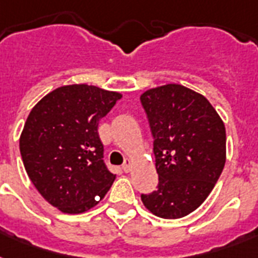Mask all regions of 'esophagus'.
Instances as JSON below:
<instances>
[{
  "instance_id": "obj_1",
  "label": "esophagus",
  "mask_w": 258,
  "mask_h": 258,
  "mask_svg": "<svg viewBox=\"0 0 258 258\" xmlns=\"http://www.w3.org/2000/svg\"><path fill=\"white\" fill-rule=\"evenodd\" d=\"M131 165H133V161L127 158V159L124 161V163H123V166H121V169L124 170L125 172H128L130 170H131Z\"/></svg>"
}]
</instances>
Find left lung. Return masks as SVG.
I'll use <instances>...</instances> for the list:
<instances>
[{"instance_id":"left-lung-1","label":"left lung","mask_w":258,"mask_h":258,"mask_svg":"<svg viewBox=\"0 0 258 258\" xmlns=\"http://www.w3.org/2000/svg\"><path fill=\"white\" fill-rule=\"evenodd\" d=\"M141 101L159 176L158 190L142 194V202L157 217L182 218L204 204L224 170V121L204 95L180 84L147 89Z\"/></svg>"}]
</instances>
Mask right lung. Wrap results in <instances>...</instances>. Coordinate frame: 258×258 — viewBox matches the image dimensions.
Returning a JSON list of instances; mask_svg holds the SVG:
<instances>
[{
  "instance_id": "obj_1",
  "label": "right lung",
  "mask_w": 258,
  "mask_h": 258,
  "mask_svg": "<svg viewBox=\"0 0 258 258\" xmlns=\"http://www.w3.org/2000/svg\"><path fill=\"white\" fill-rule=\"evenodd\" d=\"M120 97L96 86H62L28 115L22 162L37 191L60 212L80 214L96 206L116 178L103 162L97 125Z\"/></svg>"
}]
</instances>
